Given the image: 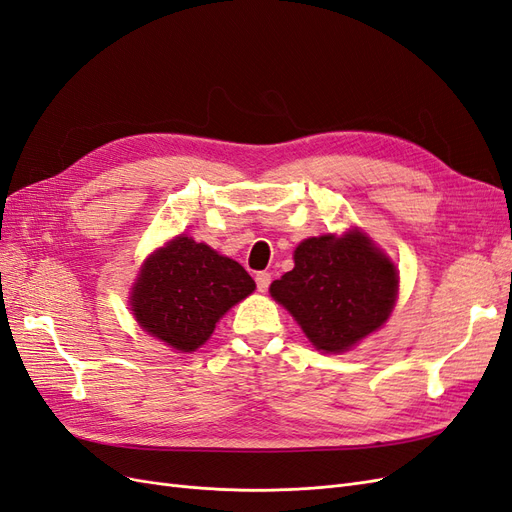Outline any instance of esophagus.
<instances>
[{
	"label": "esophagus",
	"instance_id": "obj_1",
	"mask_svg": "<svg viewBox=\"0 0 512 512\" xmlns=\"http://www.w3.org/2000/svg\"><path fill=\"white\" fill-rule=\"evenodd\" d=\"M269 284H271V273H267V271L256 273V288H258L260 292H267Z\"/></svg>",
	"mask_w": 512,
	"mask_h": 512
}]
</instances>
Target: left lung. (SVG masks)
<instances>
[{
  "label": "left lung",
  "mask_w": 512,
  "mask_h": 512,
  "mask_svg": "<svg viewBox=\"0 0 512 512\" xmlns=\"http://www.w3.org/2000/svg\"><path fill=\"white\" fill-rule=\"evenodd\" d=\"M271 297L318 350L344 352L393 312L397 271L361 232L312 237L294 250V269L271 284Z\"/></svg>",
  "instance_id": "1"
}]
</instances>
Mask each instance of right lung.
Here are the masks:
<instances>
[{
  "label": "right lung",
  "mask_w": 512,
  "mask_h": 512,
  "mask_svg": "<svg viewBox=\"0 0 512 512\" xmlns=\"http://www.w3.org/2000/svg\"><path fill=\"white\" fill-rule=\"evenodd\" d=\"M254 288L237 260L190 237H177L147 258L132 290V312L149 335L192 352Z\"/></svg>",
  "instance_id": "1"
}]
</instances>
